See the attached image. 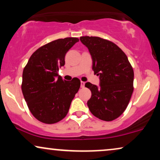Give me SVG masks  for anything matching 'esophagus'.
<instances>
[{
  "mask_svg": "<svg viewBox=\"0 0 160 160\" xmlns=\"http://www.w3.org/2000/svg\"><path fill=\"white\" fill-rule=\"evenodd\" d=\"M80 86H81V88L85 87V82H83V81L80 82Z\"/></svg>",
  "mask_w": 160,
  "mask_h": 160,
  "instance_id": "34e87169",
  "label": "esophagus"
}]
</instances>
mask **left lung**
Returning <instances> with one entry per match:
<instances>
[{"label": "left lung", "instance_id": "obj_1", "mask_svg": "<svg viewBox=\"0 0 160 160\" xmlns=\"http://www.w3.org/2000/svg\"><path fill=\"white\" fill-rule=\"evenodd\" d=\"M92 59V69L100 76V86L88 82L87 102L92 115L106 122L118 118L128 107L133 92L134 72L128 57L112 42L97 36H81Z\"/></svg>", "mask_w": 160, "mask_h": 160}]
</instances>
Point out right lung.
Listing matches in <instances>:
<instances>
[{"label": "right lung", "mask_w": 160, "mask_h": 160, "mask_svg": "<svg viewBox=\"0 0 160 160\" xmlns=\"http://www.w3.org/2000/svg\"><path fill=\"white\" fill-rule=\"evenodd\" d=\"M78 41L68 37L49 42L36 50L24 67L22 93L30 112L39 122L55 124L68 114L80 80H63L58 71L65 65L67 52Z\"/></svg>", "instance_id": "obj_1"}]
</instances>
